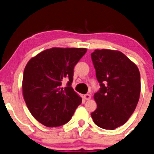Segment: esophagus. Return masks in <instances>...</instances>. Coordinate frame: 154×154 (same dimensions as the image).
Returning a JSON list of instances; mask_svg holds the SVG:
<instances>
[{
	"label": "esophagus",
	"instance_id": "obj_1",
	"mask_svg": "<svg viewBox=\"0 0 154 154\" xmlns=\"http://www.w3.org/2000/svg\"><path fill=\"white\" fill-rule=\"evenodd\" d=\"M91 97V94H86L84 95V98L86 100H89Z\"/></svg>",
	"mask_w": 154,
	"mask_h": 154
}]
</instances>
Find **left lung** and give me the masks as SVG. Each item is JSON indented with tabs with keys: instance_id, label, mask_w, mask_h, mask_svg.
<instances>
[{
	"instance_id": "left-lung-1",
	"label": "left lung",
	"mask_w": 154,
	"mask_h": 154,
	"mask_svg": "<svg viewBox=\"0 0 154 154\" xmlns=\"http://www.w3.org/2000/svg\"><path fill=\"white\" fill-rule=\"evenodd\" d=\"M91 59L100 88L94 96L97 109L91 115L99 127L114 130L127 122L137 107L141 89L140 71L116 50L96 49Z\"/></svg>"
}]
</instances>
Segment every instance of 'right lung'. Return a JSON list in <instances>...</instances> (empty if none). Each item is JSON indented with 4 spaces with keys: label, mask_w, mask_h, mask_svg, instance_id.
Returning a JSON list of instances; mask_svg holds the SVG:
<instances>
[{
    "label": "right lung",
    "mask_w": 154,
    "mask_h": 154,
    "mask_svg": "<svg viewBox=\"0 0 154 154\" xmlns=\"http://www.w3.org/2000/svg\"><path fill=\"white\" fill-rule=\"evenodd\" d=\"M85 48H51L29 60L26 66L22 88L32 115L46 127L67 123L82 98L71 85L74 67L85 54ZM69 79L63 88L62 81Z\"/></svg>",
    "instance_id": "add662e5"
}]
</instances>
